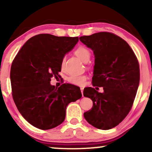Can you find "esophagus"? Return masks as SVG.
I'll use <instances>...</instances> for the list:
<instances>
[{"mask_svg": "<svg viewBox=\"0 0 152 152\" xmlns=\"http://www.w3.org/2000/svg\"><path fill=\"white\" fill-rule=\"evenodd\" d=\"M80 89H81V92H82V96H84V94H83V91H84V88H80Z\"/></svg>", "mask_w": 152, "mask_h": 152, "instance_id": "obj_1", "label": "esophagus"}]
</instances>
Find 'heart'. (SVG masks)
I'll list each match as a JSON object with an SVG mask.
<instances>
[{
  "label": "heart",
  "mask_w": 152,
  "mask_h": 152,
  "mask_svg": "<svg viewBox=\"0 0 152 152\" xmlns=\"http://www.w3.org/2000/svg\"><path fill=\"white\" fill-rule=\"evenodd\" d=\"M75 55L85 63L88 61L91 57V53L89 50L85 46H82V45L77 48L75 50ZM64 61V60H63V62ZM86 79V77L85 75H71L68 78V81L72 84L82 86V85L84 84Z\"/></svg>",
  "instance_id": "obj_1"
}]
</instances>
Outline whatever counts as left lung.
<instances>
[{"label":"left lung","mask_w":152,"mask_h":152,"mask_svg":"<svg viewBox=\"0 0 152 152\" xmlns=\"http://www.w3.org/2000/svg\"><path fill=\"white\" fill-rule=\"evenodd\" d=\"M80 39L95 55L93 86L104 90L99 93L92 87L84 88V96L92 99L93 107L84 116L95 128L110 129L132 107L140 82L138 59L129 45L113 33L97 32Z\"/></svg>","instance_id":"1"}]
</instances>
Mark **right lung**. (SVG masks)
Returning <instances> with one entry per match:
<instances>
[{"instance_id":"right-lung-1","label":"right lung","mask_w":152,"mask_h":152,"mask_svg":"<svg viewBox=\"0 0 152 152\" xmlns=\"http://www.w3.org/2000/svg\"><path fill=\"white\" fill-rule=\"evenodd\" d=\"M79 38L40 34L32 37L12 62L10 80L12 97L18 111L30 124L43 130L64 121L68 104L82 97L78 86L50 84L61 71L63 59Z\"/></svg>"}]
</instances>
